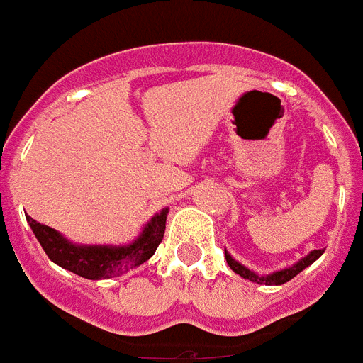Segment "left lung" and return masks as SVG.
I'll return each mask as SVG.
<instances>
[{
  "mask_svg": "<svg viewBox=\"0 0 363 363\" xmlns=\"http://www.w3.org/2000/svg\"><path fill=\"white\" fill-rule=\"evenodd\" d=\"M323 253H324L323 249H315V251H311V253H307L303 259L298 260L296 264H292V266H289V268L277 269V272L268 275H259V274H255L253 269L245 268V266L238 262L236 259H232V255L228 253L227 249H225V259H227L232 272H236L238 275H242L243 279L253 281V283H259V285H283V283H286V281H291L292 277H296V275L300 274V272H303L307 266H311V264L315 262V260H317Z\"/></svg>",
  "mask_w": 363,
  "mask_h": 363,
  "instance_id": "1",
  "label": "left lung"
}]
</instances>
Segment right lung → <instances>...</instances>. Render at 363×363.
Instances as JSON below:
<instances>
[{
    "instance_id": "1",
    "label": "right lung",
    "mask_w": 363,
    "mask_h": 363,
    "mask_svg": "<svg viewBox=\"0 0 363 363\" xmlns=\"http://www.w3.org/2000/svg\"><path fill=\"white\" fill-rule=\"evenodd\" d=\"M167 216L168 208H163L144 225L138 238L127 245L74 243L60 234L56 228L40 225L30 216L26 219L52 262L86 279H110L120 277L152 259L159 243L163 242Z\"/></svg>"
}]
</instances>
